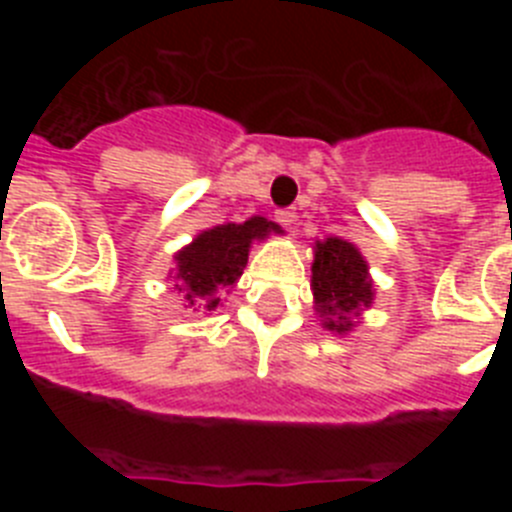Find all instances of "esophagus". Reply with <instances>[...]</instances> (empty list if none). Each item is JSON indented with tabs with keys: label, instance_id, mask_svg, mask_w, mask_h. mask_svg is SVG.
<instances>
[{
	"label": "esophagus",
	"instance_id": "obj_1",
	"mask_svg": "<svg viewBox=\"0 0 512 512\" xmlns=\"http://www.w3.org/2000/svg\"><path fill=\"white\" fill-rule=\"evenodd\" d=\"M277 220L284 225V228L292 230V225L297 223V212H295V210H289V207H287V210H279V212H277Z\"/></svg>",
	"mask_w": 512,
	"mask_h": 512
}]
</instances>
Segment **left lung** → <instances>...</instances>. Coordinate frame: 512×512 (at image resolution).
<instances>
[{
  "instance_id": "left-lung-1",
  "label": "left lung",
  "mask_w": 512,
  "mask_h": 512,
  "mask_svg": "<svg viewBox=\"0 0 512 512\" xmlns=\"http://www.w3.org/2000/svg\"><path fill=\"white\" fill-rule=\"evenodd\" d=\"M312 264V295L323 315V325L336 333H346L354 325L359 310L372 305V279L366 274V261L351 243L328 238L318 243Z\"/></svg>"
}]
</instances>
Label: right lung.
I'll return each mask as SVG.
<instances>
[{
	"label": "right lung",
	"instance_id": "right-lung-1",
	"mask_svg": "<svg viewBox=\"0 0 512 512\" xmlns=\"http://www.w3.org/2000/svg\"><path fill=\"white\" fill-rule=\"evenodd\" d=\"M277 233L279 225L251 217L243 225H217L194 238L192 246L176 253V289L184 292L189 307L215 310L220 295L228 292L246 269L253 241Z\"/></svg>",
	"mask_w": 512,
	"mask_h": 512
}]
</instances>
